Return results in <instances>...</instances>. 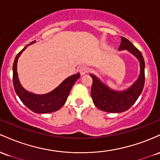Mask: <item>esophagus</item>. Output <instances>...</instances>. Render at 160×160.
<instances>
[{
    "label": "esophagus",
    "instance_id": "esophagus-1",
    "mask_svg": "<svg viewBox=\"0 0 160 160\" xmlns=\"http://www.w3.org/2000/svg\"><path fill=\"white\" fill-rule=\"evenodd\" d=\"M88 72V66H86L85 65L80 66L79 72H80L81 75H85V74H86V73Z\"/></svg>",
    "mask_w": 160,
    "mask_h": 160
}]
</instances>
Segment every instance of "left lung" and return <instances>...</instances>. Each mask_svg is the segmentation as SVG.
Segmentation results:
<instances>
[{
  "label": "left lung",
  "instance_id": "left-lung-1",
  "mask_svg": "<svg viewBox=\"0 0 160 160\" xmlns=\"http://www.w3.org/2000/svg\"><path fill=\"white\" fill-rule=\"evenodd\" d=\"M122 41L119 50H128L140 61V75L132 87L125 91H114L103 85L100 81L91 74L93 79L91 94L93 102L100 110L108 112H122L128 110L142 92L145 82V62L141 51L130 41L121 37Z\"/></svg>",
  "mask_w": 160,
  "mask_h": 160
}]
</instances>
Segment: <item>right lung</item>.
Returning a JSON list of instances; mask_svg holds the SVG:
<instances>
[{
  "instance_id": "right-lung-1",
  "label": "right lung",
  "mask_w": 160,
  "mask_h": 160,
  "mask_svg": "<svg viewBox=\"0 0 160 160\" xmlns=\"http://www.w3.org/2000/svg\"><path fill=\"white\" fill-rule=\"evenodd\" d=\"M34 42L35 41L31 42V44ZM26 47H25L17 55L12 65V82L16 93L21 101L33 112L37 113H48L55 112L60 109L66 103L72 88L75 82L79 78L80 74L77 73L67 78L57 88L48 94L39 95L28 92L23 88L19 83L17 71L18 58L22 51L26 49Z\"/></svg>"
}]
</instances>
